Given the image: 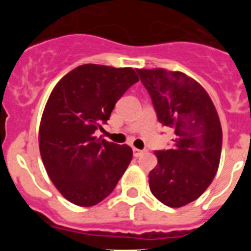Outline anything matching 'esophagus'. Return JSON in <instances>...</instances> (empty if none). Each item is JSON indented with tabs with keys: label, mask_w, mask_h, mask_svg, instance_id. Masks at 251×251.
Listing matches in <instances>:
<instances>
[{
	"label": "esophagus",
	"mask_w": 251,
	"mask_h": 251,
	"mask_svg": "<svg viewBox=\"0 0 251 251\" xmlns=\"http://www.w3.org/2000/svg\"><path fill=\"white\" fill-rule=\"evenodd\" d=\"M142 153H145V151L138 150V148L133 147V156H134V157H139L142 154Z\"/></svg>",
	"instance_id": "esophagus-1"
}]
</instances>
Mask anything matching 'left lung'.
<instances>
[{"label": "left lung", "instance_id": "left-lung-1", "mask_svg": "<svg viewBox=\"0 0 251 251\" xmlns=\"http://www.w3.org/2000/svg\"><path fill=\"white\" fill-rule=\"evenodd\" d=\"M152 98L158 121L174 127L175 147L157 151L158 163L148 176L151 192L170 207L197 200L212 182L223 145L220 119L210 95L182 72L137 69Z\"/></svg>", "mask_w": 251, "mask_h": 251}]
</instances>
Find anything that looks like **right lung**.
<instances>
[{
	"mask_svg": "<svg viewBox=\"0 0 251 251\" xmlns=\"http://www.w3.org/2000/svg\"><path fill=\"white\" fill-rule=\"evenodd\" d=\"M139 80L132 68L85 64L73 69L51 92L39 128V148L57 191L72 203L103 201L132 161V148L95 137L114 104Z\"/></svg>",
	"mask_w": 251,
	"mask_h": 251,
	"instance_id": "obj_1",
	"label": "right lung"
}]
</instances>
